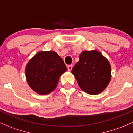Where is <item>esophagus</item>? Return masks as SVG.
Returning <instances> with one entry per match:
<instances>
[{"instance_id": "1", "label": "esophagus", "mask_w": 133, "mask_h": 133, "mask_svg": "<svg viewBox=\"0 0 133 133\" xmlns=\"http://www.w3.org/2000/svg\"><path fill=\"white\" fill-rule=\"evenodd\" d=\"M72 68H73V65H69L68 66V70L69 71H71L72 69Z\"/></svg>"}]
</instances>
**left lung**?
I'll return each mask as SVG.
<instances>
[{
  "label": "left lung",
  "instance_id": "8db88e82",
  "mask_svg": "<svg viewBox=\"0 0 133 133\" xmlns=\"http://www.w3.org/2000/svg\"><path fill=\"white\" fill-rule=\"evenodd\" d=\"M80 60L72 69L81 90L90 95L102 92L111 80V65L107 58L97 50L84 51Z\"/></svg>",
  "mask_w": 133,
  "mask_h": 133
}]
</instances>
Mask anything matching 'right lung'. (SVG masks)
<instances>
[{
    "mask_svg": "<svg viewBox=\"0 0 133 133\" xmlns=\"http://www.w3.org/2000/svg\"><path fill=\"white\" fill-rule=\"evenodd\" d=\"M67 71L63 59L55 51H39L26 65L28 86L39 95H47L56 88L60 77Z\"/></svg>",
    "mask_w": 133,
    "mask_h": 133,
    "instance_id": "1",
    "label": "right lung"
}]
</instances>
